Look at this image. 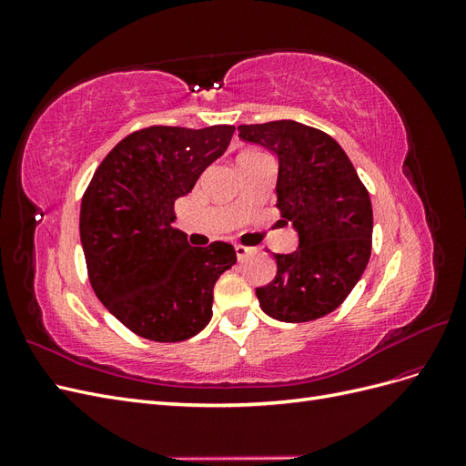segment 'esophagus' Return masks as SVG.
Returning <instances> with one entry per match:
<instances>
[{"mask_svg":"<svg viewBox=\"0 0 466 466\" xmlns=\"http://www.w3.org/2000/svg\"><path fill=\"white\" fill-rule=\"evenodd\" d=\"M235 252H237V258L243 260L247 255H250L252 248H250V247H245V245H235Z\"/></svg>","mask_w":466,"mask_h":466,"instance_id":"obj_1","label":"esophagus"}]
</instances>
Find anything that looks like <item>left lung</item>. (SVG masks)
Masks as SVG:
<instances>
[{"mask_svg": "<svg viewBox=\"0 0 466 466\" xmlns=\"http://www.w3.org/2000/svg\"><path fill=\"white\" fill-rule=\"evenodd\" d=\"M238 137L279 161V216L299 233V248L274 255L278 272L257 288L266 315L309 322L340 307L371 257L370 192L334 137L293 120L238 126ZM286 221V223H288Z\"/></svg>", "mask_w": 466, "mask_h": 466, "instance_id": "obj_1", "label": "left lung"}]
</instances>
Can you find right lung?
<instances>
[{"instance_id": "right-lung-1", "label": "right lung", "mask_w": 466, "mask_h": 466, "mask_svg": "<svg viewBox=\"0 0 466 466\" xmlns=\"http://www.w3.org/2000/svg\"><path fill=\"white\" fill-rule=\"evenodd\" d=\"M235 126H149L126 136L83 194L79 235L87 276L126 329L182 342L211 319L214 286L237 262L229 243L190 247L173 228L175 202L228 149Z\"/></svg>"}]
</instances>
